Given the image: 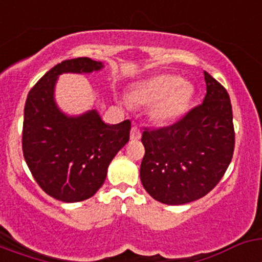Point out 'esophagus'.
I'll list each match as a JSON object with an SVG mask.
<instances>
[{"label": "esophagus", "mask_w": 262, "mask_h": 262, "mask_svg": "<svg viewBox=\"0 0 262 262\" xmlns=\"http://www.w3.org/2000/svg\"><path fill=\"white\" fill-rule=\"evenodd\" d=\"M142 138V131L139 129L138 126H134L131 128V134H129V139L133 140V142H138L139 139Z\"/></svg>", "instance_id": "1"}]
</instances>
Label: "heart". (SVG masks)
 Listing matches in <instances>:
<instances>
[{
    "mask_svg": "<svg viewBox=\"0 0 262 262\" xmlns=\"http://www.w3.org/2000/svg\"><path fill=\"white\" fill-rule=\"evenodd\" d=\"M194 89L174 75H159L134 85L131 97L136 103L151 105L149 115L157 124H170L186 113Z\"/></svg>",
    "mask_w": 262,
    "mask_h": 262,
    "instance_id": "1",
    "label": "heart"
}]
</instances>
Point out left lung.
Wrapping results in <instances>:
<instances>
[{
  "label": "left lung",
  "instance_id": "left-lung-1",
  "mask_svg": "<svg viewBox=\"0 0 262 262\" xmlns=\"http://www.w3.org/2000/svg\"><path fill=\"white\" fill-rule=\"evenodd\" d=\"M206 96L177 123L145 129L140 180L165 205H185L211 191L226 173L235 148L232 106L227 90L205 72Z\"/></svg>",
  "mask_w": 262,
  "mask_h": 262
}]
</instances>
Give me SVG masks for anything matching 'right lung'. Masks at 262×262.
<instances>
[{
    "label": "right lung",
    "instance_id": "add662e5",
    "mask_svg": "<svg viewBox=\"0 0 262 262\" xmlns=\"http://www.w3.org/2000/svg\"><path fill=\"white\" fill-rule=\"evenodd\" d=\"M103 64L89 57L64 60L30 90L23 114L22 149L30 172L52 198L73 203L98 191L115 155L129 139L131 122L105 123L96 108L68 115L55 101L62 73H92Z\"/></svg>",
    "mask_w": 262,
    "mask_h": 262
}]
</instances>
